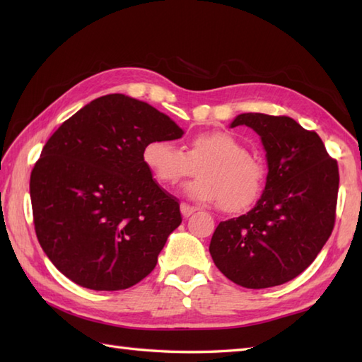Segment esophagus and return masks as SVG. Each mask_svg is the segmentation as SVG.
Returning <instances> with one entry per match:
<instances>
[{
  "label": "esophagus",
  "instance_id": "1",
  "mask_svg": "<svg viewBox=\"0 0 362 362\" xmlns=\"http://www.w3.org/2000/svg\"><path fill=\"white\" fill-rule=\"evenodd\" d=\"M180 211H182L183 216L188 218V216H191V214H193V213L196 211V209H194V206H191V205H188V204L183 202V204L180 205Z\"/></svg>",
  "mask_w": 362,
  "mask_h": 362
}]
</instances>
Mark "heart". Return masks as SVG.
Masks as SVG:
<instances>
[{"instance_id": "obj_1", "label": "heart", "mask_w": 362, "mask_h": 362, "mask_svg": "<svg viewBox=\"0 0 362 362\" xmlns=\"http://www.w3.org/2000/svg\"><path fill=\"white\" fill-rule=\"evenodd\" d=\"M141 158L161 185H175L197 169L199 177L187 185L188 196L219 202L226 213L247 210L258 201L266 182L263 161L228 132L199 134L185 151L165 138H153L144 144Z\"/></svg>"}]
</instances>
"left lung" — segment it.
<instances>
[{"label":"left lung","instance_id":"8db88e82","mask_svg":"<svg viewBox=\"0 0 362 362\" xmlns=\"http://www.w3.org/2000/svg\"><path fill=\"white\" fill-rule=\"evenodd\" d=\"M243 124L263 141L266 188L247 214L221 222L210 253L228 280L264 289L296 279L324 247L334 227L339 168L320 136L289 117L243 113L232 127Z\"/></svg>","mask_w":362,"mask_h":362}]
</instances>
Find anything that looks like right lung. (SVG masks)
Returning a JSON list of instances; mask_svg holds the SVG:
<instances>
[{
  "label": "right lung",
  "instance_id": "add662e5",
  "mask_svg": "<svg viewBox=\"0 0 362 362\" xmlns=\"http://www.w3.org/2000/svg\"><path fill=\"white\" fill-rule=\"evenodd\" d=\"M182 135L165 113L119 93L91 101L51 135L29 191L37 240L65 276L121 291L153 271L182 214L141 152L153 138Z\"/></svg>",
  "mask_w": 362,
  "mask_h": 362
}]
</instances>
